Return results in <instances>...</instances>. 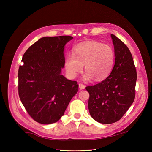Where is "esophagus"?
<instances>
[{
    "label": "esophagus",
    "mask_w": 152,
    "mask_h": 152,
    "mask_svg": "<svg viewBox=\"0 0 152 152\" xmlns=\"http://www.w3.org/2000/svg\"><path fill=\"white\" fill-rule=\"evenodd\" d=\"M78 86H79V88L80 90H83V89H84L85 88H86V86H85L84 85L83 83H80L79 84H78Z\"/></svg>",
    "instance_id": "34e87169"
}]
</instances>
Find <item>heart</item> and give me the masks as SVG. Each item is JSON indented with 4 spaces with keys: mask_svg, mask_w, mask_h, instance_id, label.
Instances as JSON below:
<instances>
[{
    "mask_svg": "<svg viewBox=\"0 0 152 152\" xmlns=\"http://www.w3.org/2000/svg\"><path fill=\"white\" fill-rule=\"evenodd\" d=\"M72 55L65 57L64 66L67 74L77 77L85 66L86 73L83 78L88 81L94 78L99 81L110 74L115 62V52L112 46L96 41H87L77 45Z\"/></svg>",
    "mask_w": 152,
    "mask_h": 152,
    "instance_id": "heart-1",
    "label": "heart"
}]
</instances>
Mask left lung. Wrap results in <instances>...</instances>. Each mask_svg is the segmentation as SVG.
Returning a JSON list of instances; mask_svg holds the SVG:
<instances>
[{"label": "left lung", "instance_id": "8db88e82", "mask_svg": "<svg viewBox=\"0 0 152 152\" xmlns=\"http://www.w3.org/2000/svg\"><path fill=\"white\" fill-rule=\"evenodd\" d=\"M115 60L108 77L95 86L86 88L90 96V114L101 124H110L122 118L134 101L137 70L129 48L111 34Z\"/></svg>", "mask_w": 152, "mask_h": 152}]
</instances>
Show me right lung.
<instances>
[{
    "label": "right lung",
    "instance_id": "obj_1",
    "mask_svg": "<svg viewBox=\"0 0 152 152\" xmlns=\"http://www.w3.org/2000/svg\"><path fill=\"white\" fill-rule=\"evenodd\" d=\"M72 36L45 37L23 54L18 72V91L28 115L42 124L56 123L63 116L78 92L77 81L60 74L64 66V46Z\"/></svg>",
    "mask_w": 152,
    "mask_h": 152
}]
</instances>
